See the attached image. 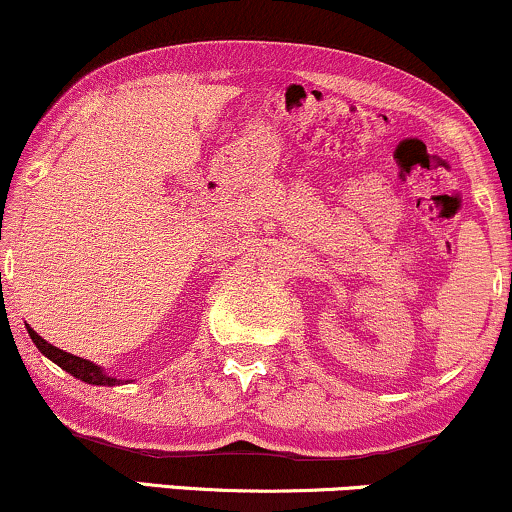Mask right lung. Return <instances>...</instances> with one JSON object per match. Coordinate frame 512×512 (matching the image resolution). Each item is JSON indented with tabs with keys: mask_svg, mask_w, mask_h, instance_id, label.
<instances>
[{
	"mask_svg": "<svg viewBox=\"0 0 512 512\" xmlns=\"http://www.w3.org/2000/svg\"><path fill=\"white\" fill-rule=\"evenodd\" d=\"M28 333H30V338H33L35 347H38V350L45 354V357H50L54 364L62 366L64 371H69L71 376L81 378V381H86V383H93V386H117V383H119L117 378L102 374L100 366L88 362V359L74 357V354L59 350V347H54V345H50V342H45L38 333H35L33 328H28Z\"/></svg>",
	"mask_w": 512,
	"mask_h": 512,
	"instance_id": "1",
	"label": "right lung"
}]
</instances>
